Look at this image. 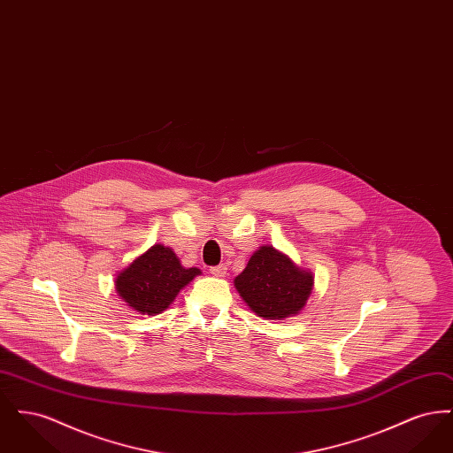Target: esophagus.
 Instances as JSON below:
<instances>
[{
  "label": "esophagus",
  "mask_w": 453,
  "mask_h": 453,
  "mask_svg": "<svg viewBox=\"0 0 453 453\" xmlns=\"http://www.w3.org/2000/svg\"><path fill=\"white\" fill-rule=\"evenodd\" d=\"M211 273H212L214 277L222 279V277H226V275H227V266H226V265H217V266H212V268H211Z\"/></svg>",
  "instance_id": "obj_1"
}]
</instances>
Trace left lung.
Here are the masks:
<instances>
[{
  "label": "left lung",
  "instance_id": "1",
  "mask_svg": "<svg viewBox=\"0 0 453 453\" xmlns=\"http://www.w3.org/2000/svg\"><path fill=\"white\" fill-rule=\"evenodd\" d=\"M234 287L257 316L281 321L303 311L314 288V275L265 244L234 279Z\"/></svg>",
  "mask_w": 453,
  "mask_h": 453
}]
</instances>
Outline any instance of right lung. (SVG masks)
I'll use <instances>...</instances> for the list:
<instances>
[{"instance_id": "right-lung-1", "label": "right lung", "mask_w": 453, "mask_h": 453, "mask_svg": "<svg viewBox=\"0 0 453 453\" xmlns=\"http://www.w3.org/2000/svg\"><path fill=\"white\" fill-rule=\"evenodd\" d=\"M200 273L198 268H185L172 248L154 244L117 273L115 290L135 312L156 316Z\"/></svg>"}]
</instances>
